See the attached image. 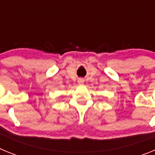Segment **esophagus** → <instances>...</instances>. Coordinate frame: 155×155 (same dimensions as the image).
I'll return each instance as SVG.
<instances>
[{
	"label": "esophagus",
	"instance_id": "esophagus-1",
	"mask_svg": "<svg viewBox=\"0 0 155 155\" xmlns=\"http://www.w3.org/2000/svg\"><path fill=\"white\" fill-rule=\"evenodd\" d=\"M78 82L79 84H83L84 83V80L83 78H79L78 80Z\"/></svg>",
	"mask_w": 155,
	"mask_h": 155
}]
</instances>
